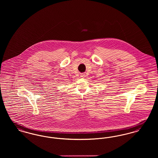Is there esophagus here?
Here are the masks:
<instances>
[{
    "instance_id": "34e87169",
    "label": "esophagus",
    "mask_w": 158,
    "mask_h": 158,
    "mask_svg": "<svg viewBox=\"0 0 158 158\" xmlns=\"http://www.w3.org/2000/svg\"><path fill=\"white\" fill-rule=\"evenodd\" d=\"M80 76H81V77H83V78H84V77H85V74H81Z\"/></svg>"
}]
</instances>
